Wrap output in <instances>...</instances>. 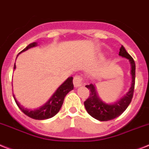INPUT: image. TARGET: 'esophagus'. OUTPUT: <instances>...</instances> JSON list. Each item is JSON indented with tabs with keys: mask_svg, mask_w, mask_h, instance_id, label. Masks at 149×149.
<instances>
[{
	"mask_svg": "<svg viewBox=\"0 0 149 149\" xmlns=\"http://www.w3.org/2000/svg\"><path fill=\"white\" fill-rule=\"evenodd\" d=\"M73 83L75 88H77V87L82 85V84H83V77L81 75H77H77L74 77Z\"/></svg>",
	"mask_w": 149,
	"mask_h": 149,
	"instance_id": "obj_1",
	"label": "esophagus"
}]
</instances>
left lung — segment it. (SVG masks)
Returning <instances> with one entry per match:
<instances>
[{"instance_id":"8db88e82","label":"left lung","mask_w":149,"mask_h":149,"mask_svg":"<svg viewBox=\"0 0 149 149\" xmlns=\"http://www.w3.org/2000/svg\"><path fill=\"white\" fill-rule=\"evenodd\" d=\"M119 55L128 58L131 64V74H132V84L130 91L127 94L122 97L120 100L113 104H108L103 102L98 97L95 86L93 84L86 85V88L89 90L90 95L84 101V107L88 113L96 120L100 121H108L113 120L120 116L128 107L132 101L133 97L135 79H136V64L131 55L128 53L125 48L122 45L120 49Z\"/></svg>"}]
</instances>
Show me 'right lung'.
Instances as JSON below:
<instances>
[{"mask_svg": "<svg viewBox=\"0 0 149 149\" xmlns=\"http://www.w3.org/2000/svg\"><path fill=\"white\" fill-rule=\"evenodd\" d=\"M36 45H37L36 42H33V43L29 44L24 49L22 50L21 52L29 49L30 48L34 47ZM15 68L16 65H14L13 69H15ZM73 77H70L60 86L59 88H58L57 91L55 92V94L52 96L51 98L49 100V101L45 105H43L39 109H36V110H28L26 108H24L17 102V99L15 98V96L13 94V96L14 100H15L16 104L23 113L26 114L29 117L32 118V119H34V120H42L49 119L58 113L61 106L63 104L64 99L65 97L66 94L69 91H71L72 90H73Z\"/></svg>", "mask_w": 149, "mask_h": 149, "instance_id": "add662e5", "label": "right lung"}]
</instances>
